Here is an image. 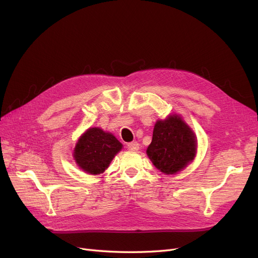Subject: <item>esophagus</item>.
<instances>
[{
	"instance_id": "esophagus-1",
	"label": "esophagus",
	"mask_w": 258,
	"mask_h": 258,
	"mask_svg": "<svg viewBox=\"0 0 258 258\" xmlns=\"http://www.w3.org/2000/svg\"><path fill=\"white\" fill-rule=\"evenodd\" d=\"M127 148H128L130 151L136 152V151H138V150H139V143H138V142H136V141L131 142V143H128V144H127Z\"/></svg>"
}]
</instances>
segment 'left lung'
Segmentation results:
<instances>
[{"label":"left lung","instance_id":"left-lung-1","mask_svg":"<svg viewBox=\"0 0 258 258\" xmlns=\"http://www.w3.org/2000/svg\"><path fill=\"white\" fill-rule=\"evenodd\" d=\"M146 154L161 172L174 174L184 169L195 159L197 138L181 116L173 114L158 120L153 140Z\"/></svg>","mask_w":258,"mask_h":258}]
</instances>
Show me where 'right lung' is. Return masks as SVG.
I'll use <instances>...</instances> for the list:
<instances>
[{"label":"right lung","instance_id":"obj_1","mask_svg":"<svg viewBox=\"0 0 258 258\" xmlns=\"http://www.w3.org/2000/svg\"><path fill=\"white\" fill-rule=\"evenodd\" d=\"M121 148L122 144L114 135L99 127H91L78 139L74 160L87 173L99 174L108 167Z\"/></svg>","mask_w":258,"mask_h":258}]
</instances>
